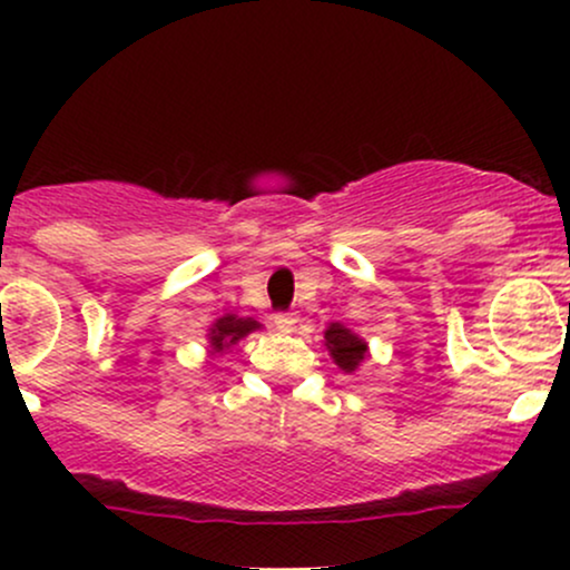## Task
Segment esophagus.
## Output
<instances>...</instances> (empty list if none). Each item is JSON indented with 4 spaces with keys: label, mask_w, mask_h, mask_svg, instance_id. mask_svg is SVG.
I'll use <instances>...</instances> for the list:
<instances>
[{
    "label": "esophagus",
    "mask_w": 570,
    "mask_h": 570,
    "mask_svg": "<svg viewBox=\"0 0 570 570\" xmlns=\"http://www.w3.org/2000/svg\"><path fill=\"white\" fill-rule=\"evenodd\" d=\"M273 324L278 326V330H294V324H297V316L294 313H273Z\"/></svg>",
    "instance_id": "34e87169"
}]
</instances>
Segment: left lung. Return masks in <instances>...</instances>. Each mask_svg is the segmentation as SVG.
Instances as JSON below:
<instances>
[{
	"mask_svg": "<svg viewBox=\"0 0 570 570\" xmlns=\"http://www.w3.org/2000/svg\"><path fill=\"white\" fill-rule=\"evenodd\" d=\"M324 340H326V348H330L332 358H335L340 370L353 372L358 367V362H364L367 345L353 335L351 330H345L343 324H332L330 330L324 332Z\"/></svg>",
	"mask_w": 570,
	"mask_h": 570,
	"instance_id": "left-lung-1",
	"label": "left lung"
}]
</instances>
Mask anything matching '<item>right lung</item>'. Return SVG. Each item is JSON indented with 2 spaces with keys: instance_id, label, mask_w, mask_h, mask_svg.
Masks as SVG:
<instances>
[{
  "instance_id": "right-lung-1",
  "label": "right lung",
  "mask_w": 570,
  "mask_h": 570,
  "mask_svg": "<svg viewBox=\"0 0 570 570\" xmlns=\"http://www.w3.org/2000/svg\"><path fill=\"white\" fill-rule=\"evenodd\" d=\"M252 330H259V324L254 318H238V316H222L212 330V345L217 351H225L227 345L238 343L240 337H246Z\"/></svg>"
}]
</instances>
